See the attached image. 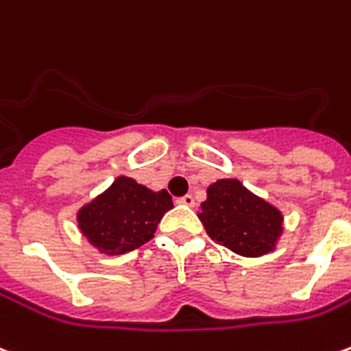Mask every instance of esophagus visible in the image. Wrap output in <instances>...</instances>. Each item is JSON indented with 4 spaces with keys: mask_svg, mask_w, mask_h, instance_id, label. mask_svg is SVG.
Instances as JSON below:
<instances>
[{
    "mask_svg": "<svg viewBox=\"0 0 351 351\" xmlns=\"http://www.w3.org/2000/svg\"><path fill=\"white\" fill-rule=\"evenodd\" d=\"M178 203H180V205H186V207H193V205H195V199H193L192 193H186L182 197H178Z\"/></svg>",
    "mask_w": 351,
    "mask_h": 351,
    "instance_id": "esophagus-1",
    "label": "esophagus"
}]
</instances>
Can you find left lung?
Segmentation results:
<instances>
[{
  "label": "left lung",
  "mask_w": 351,
  "mask_h": 351,
  "mask_svg": "<svg viewBox=\"0 0 351 351\" xmlns=\"http://www.w3.org/2000/svg\"><path fill=\"white\" fill-rule=\"evenodd\" d=\"M199 220L210 239L249 258L274 251L283 232L281 210L235 178L210 184L207 199L201 203Z\"/></svg>",
  "instance_id": "8db88e82"
}]
</instances>
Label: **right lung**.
<instances>
[{
	"label": "right lung",
	"instance_id": "right-lung-1",
	"mask_svg": "<svg viewBox=\"0 0 351 351\" xmlns=\"http://www.w3.org/2000/svg\"><path fill=\"white\" fill-rule=\"evenodd\" d=\"M173 199L167 190L152 192L129 176H117L99 197L77 213L82 234L106 254H123L150 241Z\"/></svg>",
	"mask_w": 351,
	"mask_h": 351
}]
</instances>
